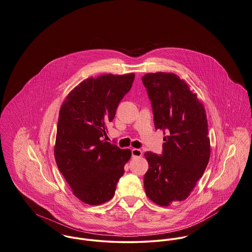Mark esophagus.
<instances>
[{"label":"esophagus","instance_id":"obj_1","mask_svg":"<svg viewBox=\"0 0 252 252\" xmlns=\"http://www.w3.org/2000/svg\"><path fill=\"white\" fill-rule=\"evenodd\" d=\"M131 155H132V158H140V157H142L143 153L140 149H132Z\"/></svg>","mask_w":252,"mask_h":252}]
</instances>
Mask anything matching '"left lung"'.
<instances>
[{"mask_svg": "<svg viewBox=\"0 0 252 252\" xmlns=\"http://www.w3.org/2000/svg\"><path fill=\"white\" fill-rule=\"evenodd\" d=\"M142 81L152 102L156 129L167 133L162 156L144 154L149 163L144 188L154 203L168 207L189 196L209 163L207 115L197 94L178 75L147 73Z\"/></svg>", "mask_w": 252, "mask_h": 252, "instance_id": "1", "label": "left lung"}]
</instances>
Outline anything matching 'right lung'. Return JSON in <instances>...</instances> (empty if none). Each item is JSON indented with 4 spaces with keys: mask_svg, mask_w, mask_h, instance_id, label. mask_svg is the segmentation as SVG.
<instances>
[{
    "mask_svg": "<svg viewBox=\"0 0 252 252\" xmlns=\"http://www.w3.org/2000/svg\"><path fill=\"white\" fill-rule=\"evenodd\" d=\"M134 77V73H110L87 78L61 106L54 147L57 166L73 195L85 204L100 205L112 199L131 157L129 149H120L103 136Z\"/></svg>",
    "mask_w": 252,
    "mask_h": 252,
    "instance_id": "add662e5",
    "label": "right lung"
}]
</instances>
